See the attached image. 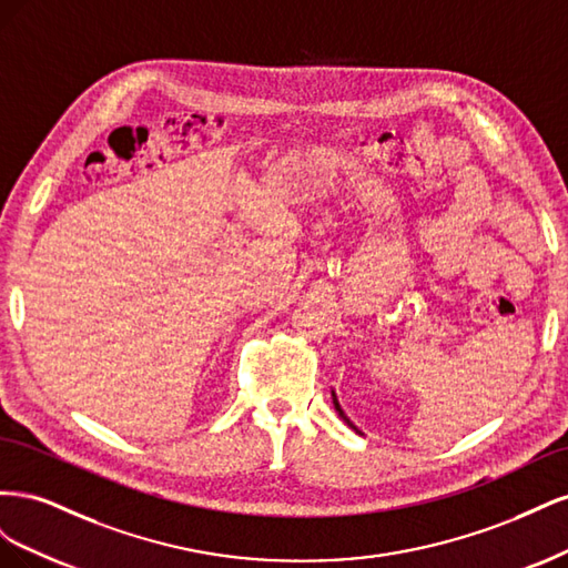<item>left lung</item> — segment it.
Returning <instances> with one entry per match:
<instances>
[{"mask_svg":"<svg viewBox=\"0 0 568 568\" xmlns=\"http://www.w3.org/2000/svg\"><path fill=\"white\" fill-rule=\"evenodd\" d=\"M332 398H334V407H336V412H338V417H341L343 422H346V424H348V426L353 428V432H355V434H359V432H357V426H355V424H353V422H351V419L346 417V412H343V409H341V405H338V400H336V393H334V390H332Z\"/></svg>","mask_w":568,"mask_h":568,"instance_id":"obj_1","label":"left lung"}]
</instances>
